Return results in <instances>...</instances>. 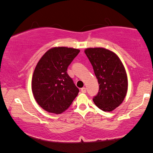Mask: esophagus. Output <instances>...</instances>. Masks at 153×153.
I'll return each instance as SVG.
<instances>
[{"instance_id": "esophagus-1", "label": "esophagus", "mask_w": 153, "mask_h": 153, "mask_svg": "<svg viewBox=\"0 0 153 153\" xmlns=\"http://www.w3.org/2000/svg\"><path fill=\"white\" fill-rule=\"evenodd\" d=\"M81 92L82 93V94H85V93H86V89H85V87L82 88H81Z\"/></svg>"}]
</instances>
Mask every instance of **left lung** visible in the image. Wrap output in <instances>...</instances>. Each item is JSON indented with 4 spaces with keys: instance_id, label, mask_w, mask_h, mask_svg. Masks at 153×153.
I'll list each match as a JSON object with an SVG mask.
<instances>
[{
    "instance_id": "8db88e82",
    "label": "left lung",
    "mask_w": 153,
    "mask_h": 153,
    "mask_svg": "<svg viewBox=\"0 0 153 153\" xmlns=\"http://www.w3.org/2000/svg\"><path fill=\"white\" fill-rule=\"evenodd\" d=\"M99 84V91L94 98L96 106L104 111H111L125 99L128 79L124 65L117 54L103 47L85 49Z\"/></svg>"
}]
</instances>
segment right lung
<instances>
[{
	"instance_id": "add662e5",
	"label": "right lung",
	"mask_w": 153,
	"mask_h": 153,
	"mask_svg": "<svg viewBox=\"0 0 153 153\" xmlns=\"http://www.w3.org/2000/svg\"><path fill=\"white\" fill-rule=\"evenodd\" d=\"M80 52L78 49L52 47L36 64L31 90L35 101L50 113H62L78 96L79 90L67 73L68 67Z\"/></svg>"
}]
</instances>
